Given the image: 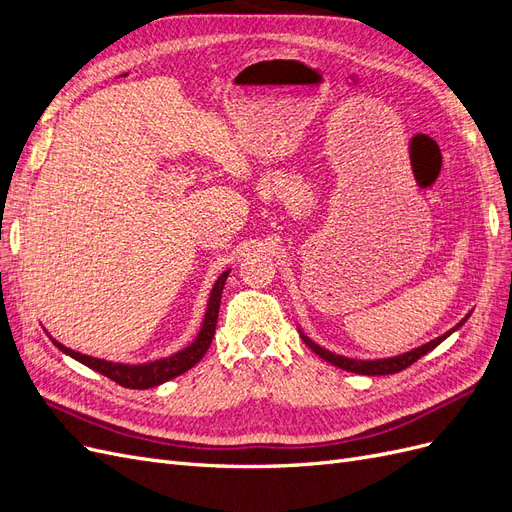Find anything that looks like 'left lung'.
Returning a JSON list of instances; mask_svg holds the SVG:
<instances>
[{
  "label": "left lung",
  "instance_id": "8db88e82",
  "mask_svg": "<svg viewBox=\"0 0 512 512\" xmlns=\"http://www.w3.org/2000/svg\"><path fill=\"white\" fill-rule=\"evenodd\" d=\"M470 316H472V312H468L466 316H463L451 331H446L444 335H440V337H436V339H431V342H427V344H423V346H418V348H412V350H408V352H404V354L386 356V359H350V356L335 354V352H331V350H327V348L318 346L316 342H312V339H309V337L303 333V329H299V335H301V339L305 342V346L312 348V350L320 356V359H324V361L335 365V367H339V369L352 371V374H361V376H389V374H397V371L410 367L414 361L421 359V356H425L427 352H431L433 348L440 346L448 335H453L455 331H459V329L463 327V322H466Z\"/></svg>",
  "mask_w": 512,
  "mask_h": 512
}]
</instances>
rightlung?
Segmentation results:
<instances>
[{"instance_id": "1", "label": "right lung", "mask_w": 512, "mask_h": 512, "mask_svg": "<svg viewBox=\"0 0 512 512\" xmlns=\"http://www.w3.org/2000/svg\"><path fill=\"white\" fill-rule=\"evenodd\" d=\"M230 269H226L218 280H215L209 301H207V309H205V318L203 324H200V331L194 337V342L190 346H185L183 350L164 356V359H156L149 363H113V361H104V359H96V356L89 354H81L76 350L66 348L64 344H59L57 339H53V344L68 356H72L74 361H79L83 365H87L89 369L98 371V374L111 378L113 382L126 386V389H151V386L164 384L168 380H173L185 371L192 369L200 359H203L205 352L211 346V339L215 335V324H218V314H220V299H222V290L226 284Z\"/></svg>"}]
</instances>
